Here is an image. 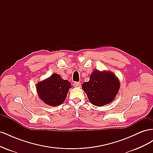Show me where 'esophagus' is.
<instances>
[{
    "label": "esophagus",
    "mask_w": 153,
    "mask_h": 153,
    "mask_svg": "<svg viewBox=\"0 0 153 153\" xmlns=\"http://www.w3.org/2000/svg\"><path fill=\"white\" fill-rule=\"evenodd\" d=\"M80 85H81L80 82H75L73 83V86L75 87H80Z\"/></svg>",
    "instance_id": "esophagus-1"
}]
</instances>
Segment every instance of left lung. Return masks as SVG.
<instances>
[{"instance_id": "left-lung-1", "label": "left lung", "mask_w": 153, "mask_h": 153, "mask_svg": "<svg viewBox=\"0 0 153 153\" xmlns=\"http://www.w3.org/2000/svg\"><path fill=\"white\" fill-rule=\"evenodd\" d=\"M119 87V80L113 73L100 71L97 69L91 73L89 81L82 84V89L89 101L97 106L112 102L116 96Z\"/></svg>"}]
</instances>
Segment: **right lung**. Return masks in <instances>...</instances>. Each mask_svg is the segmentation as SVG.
<instances>
[{"mask_svg":"<svg viewBox=\"0 0 153 153\" xmlns=\"http://www.w3.org/2000/svg\"><path fill=\"white\" fill-rule=\"evenodd\" d=\"M71 84L63 80L57 73L36 84V90L40 99L50 106H59L66 100Z\"/></svg>","mask_w":153,"mask_h":153,"instance_id":"add662e5","label":"right lung"}]
</instances>
